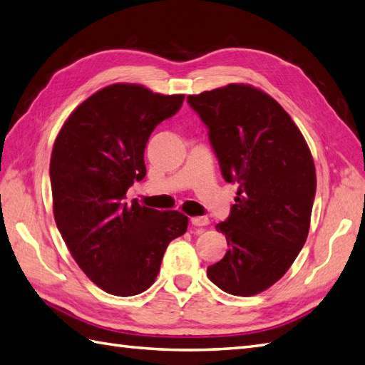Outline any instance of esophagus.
<instances>
[{
    "label": "esophagus",
    "instance_id": "1",
    "mask_svg": "<svg viewBox=\"0 0 365 365\" xmlns=\"http://www.w3.org/2000/svg\"><path fill=\"white\" fill-rule=\"evenodd\" d=\"M190 223L193 226H197V227L207 226L209 225V218L207 217H193V218H190Z\"/></svg>",
    "mask_w": 365,
    "mask_h": 365
}]
</instances>
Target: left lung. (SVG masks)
<instances>
[{"mask_svg":"<svg viewBox=\"0 0 365 365\" xmlns=\"http://www.w3.org/2000/svg\"><path fill=\"white\" fill-rule=\"evenodd\" d=\"M187 101L209 128L223 178L240 184L229 218L215 226L229 251L207 275L229 294L255 296L285 275L307 242L313 156L291 115L252 85L229 83Z\"/></svg>","mask_w":365,"mask_h":365,"instance_id":"1","label":"left lung"}]
</instances>
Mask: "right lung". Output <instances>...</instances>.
I'll use <instances>...</instances> for the list:
<instances>
[{
    "instance_id": "obj_1",
    "label": "right lung",
    "mask_w": 365,
    "mask_h": 365,
    "mask_svg": "<svg viewBox=\"0 0 365 365\" xmlns=\"http://www.w3.org/2000/svg\"><path fill=\"white\" fill-rule=\"evenodd\" d=\"M182 102L184 94L114 83L80 103L56 138L49 175L57 227L80 269L108 294L152 287L168 243L187 230L181 212L125 202L147 173L150 135Z\"/></svg>"
}]
</instances>
